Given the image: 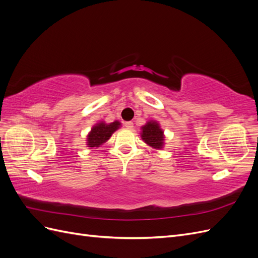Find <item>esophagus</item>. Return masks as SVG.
<instances>
[{
	"label": "esophagus",
	"mask_w": 258,
	"mask_h": 258,
	"mask_svg": "<svg viewBox=\"0 0 258 258\" xmlns=\"http://www.w3.org/2000/svg\"><path fill=\"white\" fill-rule=\"evenodd\" d=\"M124 127H126L127 129H134V122L132 121L124 122Z\"/></svg>",
	"instance_id": "obj_1"
}]
</instances>
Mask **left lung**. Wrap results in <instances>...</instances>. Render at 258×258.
<instances>
[{
    "label": "left lung",
    "mask_w": 258,
    "mask_h": 258,
    "mask_svg": "<svg viewBox=\"0 0 258 258\" xmlns=\"http://www.w3.org/2000/svg\"><path fill=\"white\" fill-rule=\"evenodd\" d=\"M141 138L154 150H161L165 146V135L157 120H148L141 127Z\"/></svg>",
    "instance_id": "obj_1"
}]
</instances>
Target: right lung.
<instances>
[{
    "mask_svg": "<svg viewBox=\"0 0 258 258\" xmlns=\"http://www.w3.org/2000/svg\"><path fill=\"white\" fill-rule=\"evenodd\" d=\"M121 126L120 121L115 120L107 123L105 121H99L90 130L86 140V145L89 148H97L110 140L114 132Z\"/></svg>",
    "mask_w": 258,
    "mask_h": 258,
    "instance_id": "add662e5",
    "label": "right lung"
}]
</instances>
